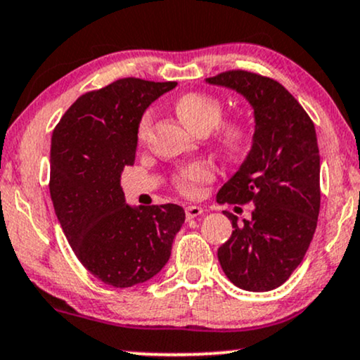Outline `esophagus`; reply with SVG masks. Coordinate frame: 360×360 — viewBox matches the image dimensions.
I'll use <instances>...</instances> for the list:
<instances>
[{
  "mask_svg": "<svg viewBox=\"0 0 360 360\" xmlns=\"http://www.w3.org/2000/svg\"><path fill=\"white\" fill-rule=\"evenodd\" d=\"M199 214H202V207L201 206H188V207H186V218H188V219L198 218Z\"/></svg>",
  "mask_w": 360,
  "mask_h": 360,
  "instance_id": "esophagus-1",
  "label": "esophagus"
}]
</instances>
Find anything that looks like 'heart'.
Here are the masks:
<instances>
[{"mask_svg":"<svg viewBox=\"0 0 360 360\" xmlns=\"http://www.w3.org/2000/svg\"><path fill=\"white\" fill-rule=\"evenodd\" d=\"M174 110L181 122L196 132H211L219 149L228 154L243 150L251 137V127L243 117H221L223 103L218 97L202 92H188L176 98ZM150 124V112H144L137 124V139L144 141ZM214 177V167L207 162L183 166L172 177L174 188L184 196L198 194L202 184Z\"/></svg>","mask_w":360,"mask_h":360,"instance_id":"heart-1","label":"heart"}]
</instances>
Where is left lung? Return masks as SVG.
<instances>
[{"label": "left lung", "mask_w": 360, "mask_h": 360, "mask_svg": "<svg viewBox=\"0 0 360 360\" xmlns=\"http://www.w3.org/2000/svg\"><path fill=\"white\" fill-rule=\"evenodd\" d=\"M241 94L255 110L253 146L216 201L253 205L251 218L224 211L233 224L218 248L224 275L248 292H268L290 278L309 250L320 211V155L309 114L278 82L228 70L206 79Z\"/></svg>", "instance_id": "8db88e82"}]
</instances>
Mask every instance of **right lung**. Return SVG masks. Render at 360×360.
I'll list each match as a JSON object with an SVG mask.
<instances>
[{
  "instance_id": "1",
  "label": "right lung",
  "mask_w": 360,
  "mask_h": 360,
  "mask_svg": "<svg viewBox=\"0 0 360 360\" xmlns=\"http://www.w3.org/2000/svg\"><path fill=\"white\" fill-rule=\"evenodd\" d=\"M176 82L120 79L86 92L56 124L50 149V196L73 253L117 288L158 275L184 223L177 205H125L124 167L136 161L137 124Z\"/></svg>"
}]
</instances>
